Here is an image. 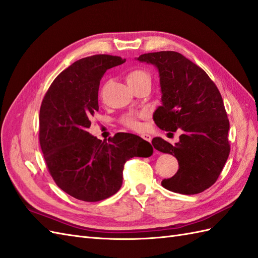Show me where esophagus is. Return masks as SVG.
<instances>
[{"label":"esophagus","mask_w":258,"mask_h":258,"mask_svg":"<svg viewBox=\"0 0 258 258\" xmlns=\"http://www.w3.org/2000/svg\"><path fill=\"white\" fill-rule=\"evenodd\" d=\"M141 138L143 140H146V141H148V142H151V140H152V137H151L150 135H148V134H142L141 135Z\"/></svg>","instance_id":"esophagus-1"}]
</instances>
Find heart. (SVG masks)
<instances>
[{"mask_svg":"<svg viewBox=\"0 0 258 258\" xmlns=\"http://www.w3.org/2000/svg\"><path fill=\"white\" fill-rule=\"evenodd\" d=\"M125 80H127V83L130 87L137 86L142 83H150L151 84V75L150 73L144 70V69L140 68H135L131 69V70L125 75ZM146 116L144 112H139V114H130V115H124L120 119V123L124 127H127L131 130H140L141 123L140 119Z\"/></svg>","mask_w":258,"mask_h":258,"instance_id":"obj_1","label":"heart"}]
</instances>
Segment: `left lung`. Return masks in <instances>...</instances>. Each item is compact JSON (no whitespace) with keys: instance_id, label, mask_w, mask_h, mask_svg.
<instances>
[{"instance_id":"8db88e82","label":"left lung","mask_w":258,"mask_h":258,"mask_svg":"<svg viewBox=\"0 0 258 258\" xmlns=\"http://www.w3.org/2000/svg\"><path fill=\"white\" fill-rule=\"evenodd\" d=\"M139 61L159 69L163 105L153 119L162 130H179L174 146L154 138L153 147L174 155L178 171L162 180L166 189L195 195L216 183L230 154V122L217 85L202 68L176 51L141 54Z\"/></svg>"}]
</instances>
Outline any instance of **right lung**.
<instances>
[{
	"label": "right lung",
	"mask_w": 258,
	"mask_h": 258,
	"mask_svg": "<svg viewBox=\"0 0 258 258\" xmlns=\"http://www.w3.org/2000/svg\"><path fill=\"white\" fill-rule=\"evenodd\" d=\"M121 56L94 54L62 71L43 96L39 112V142L54 183L83 202H99L120 189L124 163L152 155L140 137L119 133L108 142L87 133L98 111L100 79Z\"/></svg>",
	"instance_id": "obj_1"
}]
</instances>
